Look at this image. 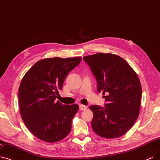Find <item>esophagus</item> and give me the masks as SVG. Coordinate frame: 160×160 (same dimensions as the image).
<instances>
[{"mask_svg":"<svg viewBox=\"0 0 160 160\" xmlns=\"http://www.w3.org/2000/svg\"><path fill=\"white\" fill-rule=\"evenodd\" d=\"M79 108L81 110H86L87 108V107L86 105H80Z\"/></svg>","mask_w":160,"mask_h":160,"instance_id":"obj_1","label":"esophagus"}]
</instances>
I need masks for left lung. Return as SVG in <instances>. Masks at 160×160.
I'll return each instance as SVG.
<instances>
[{
	"label": "left lung",
	"mask_w": 160,
	"mask_h": 160,
	"mask_svg": "<svg viewBox=\"0 0 160 160\" xmlns=\"http://www.w3.org/2000/svg\"><path fill=\"white\" fill-rule=\"evenodd\" d=\"M94 75L97 91L102 92L105 107L92 105V126L104 138H118L128 131L139 114L142 97L140 80L123 59L98 53L83 58Z\"/></svg>",
	"instance_id": "left-lung-1"
}]
</instances>
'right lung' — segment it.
<instances>
[{"label": "right lung", "mask_w": 160, "mask_h": 160, "mask_svg": "<svg viewBox=\"0 0 160 160\" xmlns=\"http://www.w3.org/2000/svg\"><path fill=\"white\" fill-rule=\"evenodd\" d=\"M81 58L42 59L23 76L18 99L22 119L31 133L48 142H58L70 133L78 105L55 101L68 74L78 66Z\"/></svg>", "instance_id": "right-lung-1"}]
</instances>
